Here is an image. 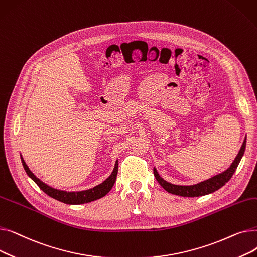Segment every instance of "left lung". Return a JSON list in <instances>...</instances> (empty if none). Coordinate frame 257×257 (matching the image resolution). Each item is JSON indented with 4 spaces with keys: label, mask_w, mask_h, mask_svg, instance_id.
Returning a JSON list of instances; mask_svg holds the SVG:
<instances>
[{
    "label": "left lung",
    "mask_w": 257,
    "mask_h": 257,
    "mask_svg": "<svg viewBox=\"0 0 257 257\" xmlns=\"http://www.w3.org/2000/svg\"><path fill=\"white\" fill-rule=\"evenodd\" d=\"M245 149H246V139H245L244 143H242L240 150H239L237 156L235 157V159L233 160V163L231 164L230 167H229L223 173L215 175V176H213V177H211V178H209L205 181H202V182L194 184V185L172 184V183L166 181L164 178H161L155 168L153 170L154 176H155L156 180L158 181V183L161 186H163L168 193H171L173 195H177V196H181V197L205 196V195H208V194H211L215 191H218L219 188L224 186L229 180L231 179L232 175L234 174L242 155H244V153H245Z\"/></svg>",
    "instance_id": "8db88e82"
}]
</instances>
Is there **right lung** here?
I'll list each match as a JSON object with an SVG mask.
<instances>
[{
  "instance_id": "add662e5",
  "label": "right lung",
  "mask_w": 257,
  "mask_h": 257,
  "mask_svg": "<svg viewBox=\"0 0 257 257\" xmlns=\"http://www.w3.org/2000/svg\"><path fill=\"white\" fill-rule=\"evenodd\" d=\"M21 159H22V164H23V167H24L27 175H28V176L39 186L40 190L55 200L63 202V203H65V204H73V205L88 203V202L98 200V199L104 197L106 194L109 193V191L111 190L115 180H116L117 168H118V164L116 160L114 169H113L110 176L108 177L106 180H104L101 184L94 186L92 188H89V190L81 191V192H65V191L57 190V188H53V187L49 186L48 184H46L45 182H43L40 179H38L35 175L30 171L28 166L26 165L22 155H21Z\"/></svg>"
}]
</instances>
